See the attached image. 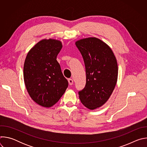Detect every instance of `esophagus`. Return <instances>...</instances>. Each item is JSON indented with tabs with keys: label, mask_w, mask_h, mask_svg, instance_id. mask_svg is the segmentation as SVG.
Segmentation results:
<instances>
[{
	"label": "esophagus",
	"mask_w": 147,
	"mask_h": 147,
	"mask_svg": "<svg viewBox=\"0 0 147 147\" xmlns=\"http://www.w3.org/2000/svg\"><path fill=\"white\" fill-rule=\"evenodd\" d=\"M68 81H69V84L70 86H72L73 84V79L69 78V79H68Z\"/></svg>",
	"instance_id": "1"
}]
</instances>
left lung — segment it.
I'll use <instances>...</instances> for the list:
<instances>
[{
    "label": "left lung",
    "instance_id": "obj_1",
    "mask_svg": "<svg viewBox=\"0 0 147 147\" xmlns=\"http://www.w3.org/2000/svg\"><path fill=\"white\" fill-rule=\"evenodd\" d=\"M86 66V84L78 92L79 98L86 108L94 110L102 107L116 86L118 66L111 48L102 40L90 37L76 42Z\"/></svg>",
    "mask_w": 147,
    "mask_h": 147
}]
</instances>
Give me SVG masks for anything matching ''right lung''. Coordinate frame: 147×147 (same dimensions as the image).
Returning a JSON list of instances; mask_svg holds the SVG:
<instances>
[{
	"mask_svg": "<svg viewBox=\"0 0 147 147\" xmlns=\"http://www.w3.org/2000/svg\"><path fill=\"white\" fill-rule=\"evenodd\" d=\"M61 42L44 39L28 52L24 64V80L32 99L39 105L50 108L65 92L68 81L62 74L57 56Z\"/></svg>",
	"mask_w": 147,
	"mask_h": 147,
	"instance_id": "1",
	"label": "right lung"
}]
</instances>
